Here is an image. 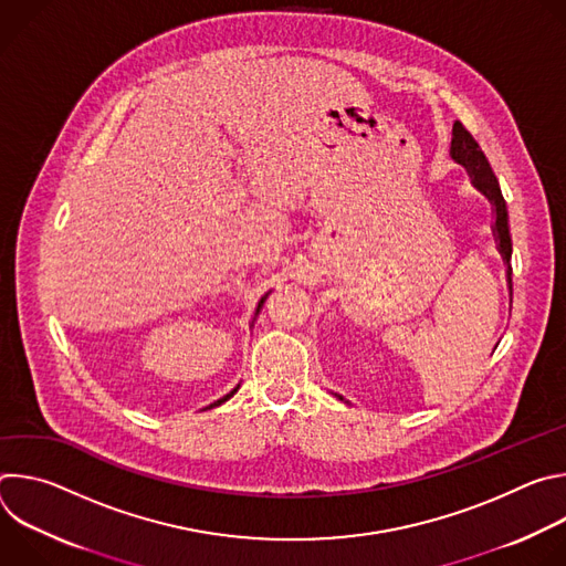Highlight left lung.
<instances>
[{"mask_svg": "<svg viewBox=\"0 0 566 566\" xmlns=\"http://www.w3.org/2000/svg\"><path fill=\"white\" fill-rule=\"evenodd\" d=\"M450 154L452 158L457 160V164H461L470 179H472V186L489 197V201L493 203L495 208V226H493V232H495V241H497V249L504 258V264H506V277H509V286L513 289V269H511V255H513V241H511V228H509V210H506V201H504V195H502V188H500V181L489 164L486 154L481 151L479 143L472 138V134L457 120L452 125V143H450ZM343 398V396H340Z\"/></svg>", "mask_w": 566, "mask_h": 566, "instance_id": "obj_1", "label": "left lung"}]
</instances>
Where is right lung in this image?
I'll return each mask as SVG.
<instances>
[{
	"mask_svg": "<svg viewBox=\"0 0 566 566\" xmlns=\"http://www.w3.org/2000/svg\"><path fill=\"white\" fill-rule=\"evenodd\" d=\"M264 300H266V295H264V297H262V300H260V304H258V313H260V308H262V304H264ZM237 389H239V385H237V387H234V389H232V391H230V394H226V396H223V398H219V400H214V402H212V406H221V402H226V400H228V398H230V396H232V394H234V391H237ZM212 406H210V408H212Z\"/></svg>",
	"mask_w": 566,
	"mask_h": 566,
	"instance_id": "add662e5",
	"label": "right lung"
}]
</instances>
